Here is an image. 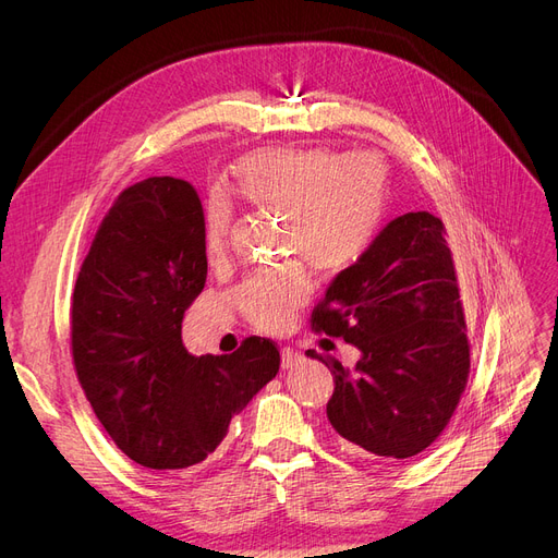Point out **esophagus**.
<instances>
[{
    "instance_id": "obj_1",
    "label": "esophagus",
    "mask_w": 558,
    "mask_h": 558,
    "mask_svg": "<svg viewBox=\"0 0 558 558\" xmlns=\"http://www.w3.org/2000/svg\"><path fill=\"white\" fill-rule=\"evenodd\" d=\"M302 360H304V355H302L298 349L286 347V349L281 351V367H283V369H290V367H294V365H300Z\"/></svg>"
}]
</instances>
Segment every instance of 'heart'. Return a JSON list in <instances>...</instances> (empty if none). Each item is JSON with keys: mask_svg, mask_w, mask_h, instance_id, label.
<instances>
[{"mask_svg": "<svg viewBox=\"0 0 558 558\" xmlns=\"http://www.w3.org/2000/svg\"><path fill=\"white\" fill-rule=\"evenodd\" d=\"M229 189L256 211L281 214V243L319 272H342L374 243L387 209V167L376 153L342 155L324 146H266L243 155ZM234 205L222 193L205 209V250L211 260L227 252ZM311 281L300 266L250 277L239 306L260 329H275L308 300Z\"/></svg>", "mask_w": 558, "mask_h": 558, "instance_id": "1", "label": "heart"}]
</instances>
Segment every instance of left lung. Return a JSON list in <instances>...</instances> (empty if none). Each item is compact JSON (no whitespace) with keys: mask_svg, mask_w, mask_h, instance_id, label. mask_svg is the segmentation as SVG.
I'll return each instance as SVG.
<instances>
[{"mask_svg":"<svg viewBox=\"0 0 558 558\" xmlns=\"http://www.w3.org/2000/svg\"><path fill=\"white\" fill-rule=\"evenodd\" d=\"M311 326L360 349L351 372L306 351L331 365L336 389L326 416L349 452L410 460L444 433L469 380L471 344L437 216L410 211L387 222L326 288Z\"/></svg>","mask_w":558,"mask_h":558,"instance_id":"obj_1","label":"left lung"}]
</instances>
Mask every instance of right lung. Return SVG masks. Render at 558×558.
<instances>
[{
  "instance_id": "add662e5",
  "label": "right lung",
  "mask_w": 558,
  "mask_h": 558,
  "mask_svg": "<svg viewBox=\"0 0 558 558\" xmlns=\"http://www.w3.org/2000/svg\"><path fill=\"white\" fill-rule=\"evenodd\" d=\"M205 214L195 189L148 178L121 191L72 294L78 383L130 460L178 471L207 460L279 372L272 340L250 336L229 355H191L182 319L207 281Z\"/></svg>"
}]
</instances>
